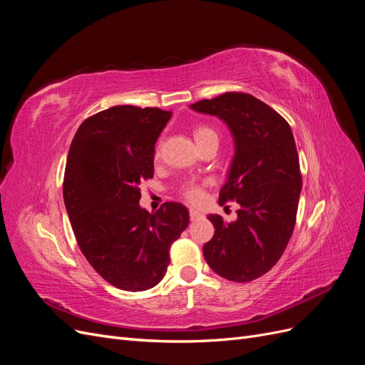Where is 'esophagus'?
Segmentation results:
<instances>
[{"label": "esophagus", "mask_w": 365, "mask_h": 365, "mask_svg": "<svg viewBox=\"0 0 365 365\" xmlns=\"http://www.w3.org/2000/svg\"><path fill=\"white\" fill-rule=\"evenodd\" d=\"M189 213H190V219H192V220H196V219H200V217L202 216V215H201L200 212H197V210H195V208H190Z\"/></svg>", "instance_id": "obj_1"}]
</instances>
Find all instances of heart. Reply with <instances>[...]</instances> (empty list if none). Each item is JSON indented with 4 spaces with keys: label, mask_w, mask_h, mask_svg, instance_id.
I'll return each instance as SVG.
<instances>
[{
    "label": "heart",
    "mask_w": 365,
    "mask_h": 365,
    "mask_svg": "<svg viewBox=\"0 0 365 365\" xmlns=\"http://www.w3.org/2000/svg\"><path fill=\"white\" fill-rule=\"evenodd\" d=\"M193 135H195V140L196 143H201L204 140H208V138H217V134L216 130L213 128H210L207 125H197L195 129H193ZM160 146L157 148V152H155V158H160ZM182 196L185 197L187 201H190L193 204L196 202H201L202 197H204V192L200 185H196L193 182L190 184H185L182 187Z\"/></svg>",
    "instance_id": "b5f03b06"
}]
</instances>
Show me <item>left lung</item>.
<instances>
[{"label": "left lung", "instance_id": "left-lung-1", "mask_svg": "<svg viewBox=\"0 0 365 365\" xmlns=\"http://www.w3.org/2000/svg\"><path fill=\"white\" fill-rule=\"evenodd\" d=\"M190 108L224 120L236 146L219 204L236 201L237 219L225 222L208 215L215 235L202 248L205 262L227 280H256L279 262L295 227L303 181L291 126L245 93H225Z\"/></svg>", "mask_w": 365, "mask_h": 365}]
</instances>
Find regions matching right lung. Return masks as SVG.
<instances>
[{
  "label": "right lung",
  "instance_id": "add662e5",
  "mask_svg": "<svg viewBox=\"0 0 365 365\" xmlns=\"http://www.w3.org/2000/svg\"><path fill=\"white\" fill-rule=\"evenodd\" d=\"M172 117L160 108L113 106L88 117L71 141L63 202L81 251L96 272L123 291L158 284L169 250L189 225V210L140 207V184L153 176L155 143Z\"/></svg>",
  "mask_w": 365,
  "mask_h": 365
}]
</instances>
